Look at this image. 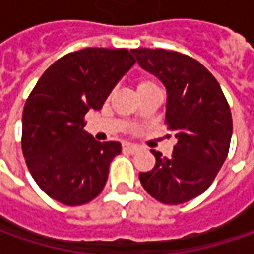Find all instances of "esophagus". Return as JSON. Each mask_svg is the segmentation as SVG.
<instances>
[{
	"mask_svg": "<svg viewBox=\"0 0 254 254\" xmlns=\"http://www.w3.org/2000/svg\"><path fill=\"white\" fill-rule=\"evenodd\" d=\"M140 150V147H137V145H134V144H124L123 145V151L128 152V154H135V152Z\"/></svg>",
	"mask_w": 254,
	"mask_h": 254,
	"instance_id": "obj_1",
	"label": "esophagus"
}]
</instances>
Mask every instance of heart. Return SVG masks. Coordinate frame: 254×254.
Returning a JSON list of instances; mask_svg holds the SVG:
<instances>
[{"label": "heart", "instance_id": "obj_1", "mask_svg": "<svg viewBox=\"0 0 254 254\" xmlns=\"http://www.w3.org/2000/svg\"><path fill=\"white\" fill-rule=\"evenodd\" d=\"M151 86H157V84L154 83L152 80H150V79H141V80L138 82V89H144V87H151Z\"/></svg>", "mask_w": 254, "mask_h": 254}]
</instances>
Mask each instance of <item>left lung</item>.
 <instances>
[{
  "label": "left lung",
  "instance_id": "obj_1",
  "mask_svg": "<svg viewBox=\"0 0 254 254\" xmlns=\"http://www.w3.org/2000/svg\"><path fill=\"white\" fill-rule=\"evenodd\" d=\"M131 52L165 86V123L178 138L168 158L151 150L155 165L140 172V182L152 198L180 205L208 190L226 160L233 130L230 107L218 80L193 58L148 48Z\"/></svg>",
  "mask_w": 254,
  "mask_h": 254
}]
</instances>
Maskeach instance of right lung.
I'll return each mask as SVG.
<instances>
[{
    "label": "right lung",
    "mask_w": 254,
    "mask_h": 254,
    "mask_svg": "<svg viewBox=\"0 0 254 254\" xmlns=\"http://www.w3.org/2000/svg\"><path fill=\"white\" fill-rule=\"evenodd\" d=\"M134 64L127 49L72 52L46 69L26 99L22 152L35 182L52 199L77 206L103 190L122 144L96 141L84 131V116L102 109Z\"/></svg>",
    "instance_id": "add662e5"
}]
</instances>
